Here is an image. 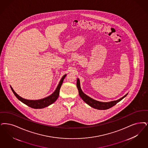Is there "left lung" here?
<instances>
[{
  "label": "left lung",
  "instance_id": "8db88e82",
  "mask_svg": "<svg viewBox=\"0 0 148 148\" xmlns=\"http://www.w3.org/2000/svg\"><path fill=\"white\" fill-rule=\"evenodd\" d=\"M77 86L78 89V91H79V94L84 101L88 105H89L90 106L92 107L96 108V109H97V110H107V109H108L113 106H114L115 105H116L120 101L122 100L127 95H128V94H127L126 95H124L123 97H122V98L118 99L117 100L113 101L107 102H103L95 100L94 99L90 97L85 94H84L80 88V80L79 79H77Z\"/></svg>",
  "mask_w": 148,
  "mask_h": 148
}]
</instances>
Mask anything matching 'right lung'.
Returning a JSON list of instances; mask_svg holds the SVG:
<instances>
[{"mask_svg":"<svg viewBox=\"0 0 148 148\" xmlns=\"http://www.w3.org/2000/svg\"><path fill=\"white\" fill-rule=\"evenodd\" d=\"M66 74H65L63 77H62V78L60 79V82H59V84L58 85V86L57 87V88L56 89V90L54 91L53 94H52V95H49V96L46 97L44 99H40V100H26L22 98L21 97H20L14 91V90L12 88V86H10V88L12 90V91L13 92V93L14 94V95H15V96L18 98V99L20 101H21L22 102H23L25 104H26L27 106L30 107L31 108H45L46 107L54 103L57 100L58 96L59 95V90L60 89V87L62 86V84L63 82V80L66 77Z\"/></svg>","mask_w":148,"mask_h":148,"instance_id":"1","label":"right lung"}]
</instances>
